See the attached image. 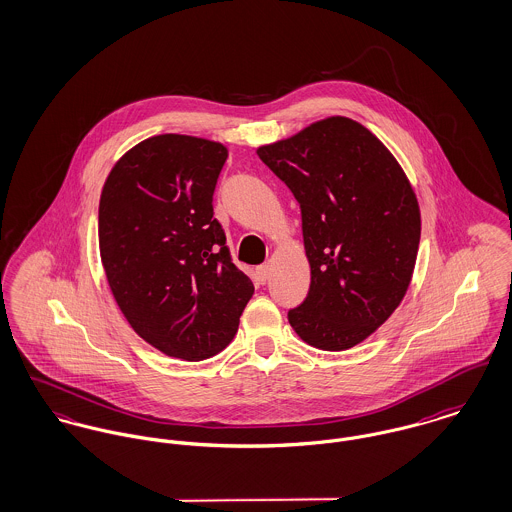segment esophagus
<instances>
[{
    "instance_id": "1",
    "label": "esophagus",
    "mask_w": 512,
    "mask_h": 512,
    "mask_svg": "<svg viewBox=\"0 0 512 512\" xmlns=\"http://www.w3.org/2000/svg\"><path fill=\"white\" fill-rule=\"evenodd\" d=\"M256 276H258L260 281H266V279L270 278V266H268V264L260 266V268L256 270Z\"/></svg>"
}]
</instances>
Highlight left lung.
<instances>
[{
    "instance_id": "left-lung-1",
    "label": "left lung",
    "mask_w": 512,
    "mask_h": 512,
    "mask_svg": "<svg viewBox=\"0 0 512 512\" xmlns=\"http://www.w3.org/2000/svg\"><path fill=\"white\" fill-rule=\"evenodd\" d=\"M256 152L301 207L311 287L289 325L328 352L360 344L413 278L420 209L411 182L372 131L340 115Z\"/></svg>"
}]
</instances>
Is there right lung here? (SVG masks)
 Here are the masks:
<instances>
[{"label": "right lung", "mask_w": 512, "mask_h": 512, "mask_svg": "<svg viewBox=\"0 0 512 512\" xmlns=\"http://www.w3.org/2000/svg\"><path fill=\"white\" fill-rule=\"evenodd\" d=\"M225 144L158 135L125 152L99 199V254L133 330L166 356L197 362L231 344L254 293L213 217Z\"/></svg>", "instance_id": "1"}]
</instances>
